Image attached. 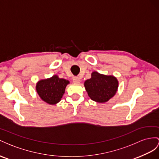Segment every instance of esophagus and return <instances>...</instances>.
Returning <instances> with one entry per match:
<instances>
[{
	"label": "esophagus",
	"instance_id": "obj_1",
	"mask_svg": "<svg viewBox=\"0 0 159 159\" xmlns=\"http://www.w3.org/2000/svg\"><path fill=\"white\" fill-rule=\"evenodd\" d=\"M72 80H73L74 83H80V79L79 78V77H74Z\"/></svg>",
	"mask_w": 159,
	"mask_h": 159
}]
</instances>
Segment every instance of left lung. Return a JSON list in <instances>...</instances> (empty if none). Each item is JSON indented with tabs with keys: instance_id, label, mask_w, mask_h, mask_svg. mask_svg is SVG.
I'll return each instance as SVG.
<instances>
[{
	"instance_id": "8db88e82",
	"label": "left lung",
	"mask_w": 159,
	"mask_h": 159,
	"mask_svg": "<svg viewBox=\"0 0 159 159\" xmlns=\"http://www.w3.org/2000/svg\"><path fill=\"white\" fill-rule=\"evenodd\" d=\"M86 91L93 101L105 103L115 96L119 87V81L113 75H105L94 71L90 79L84 83Z\"/></svg>"
}]
</instances>
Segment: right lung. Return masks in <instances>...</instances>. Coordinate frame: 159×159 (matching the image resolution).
<instances>
[{
    "instance_id": "obj_1",
    "label": "right lung",
    "mask_w": 159,
    "mask_h": 159,
    "mask_svg": "<svg viewBox=\"0 0 159 159\" xmlns=\"http://www.w3.org/2000/svg\"><path fill=\"white\" fill-rule=\"evenodd\" d=\"M69 83V80L54 75L51 78L39 80L36 84V90L40 99L48 105H54L61 101Z\"/></svg>"
}]
</instances>
